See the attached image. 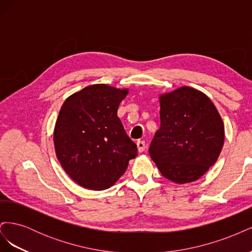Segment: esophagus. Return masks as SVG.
<instances>
[{
    "mask_svg": "<svg viewBox=\"0 0 252 252\" xmlns=\"http://www.w3.org/2000/svg\"><path fill=\"white\" fill-rule=\"evenodd\" d=\"M136 145H138V150L139 152H143L145 150V142L144 141H138V143H136Z\"/></svg>",
    "mask_w": 252,
    "mask_h": 252,
    "instance_id": "esophagus-1",
    "label": "esophagus"
}]
</instances>
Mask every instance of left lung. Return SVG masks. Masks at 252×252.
<instances>
[{
	"mask_svg": "<svg viewBox=\"0 0 252 252\" xmlns=\"http://www.w3.org/2000/svg\"><path fill=\"white\" fill-rule=\"evenodd\" d=\"M161 126L149 155L164 178L177 184L199 180L218 161L224 123L202 91L183 86L159 95Z\"/></svg>",
	"mask_w": 252,
	"mask_h": 252,
	"instance_id": "1",
	"label": "left lung"
}]
</instances>
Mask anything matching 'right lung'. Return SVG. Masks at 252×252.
Instances as JSON below:
<instances>
[{"label":"right lung","mask_w":252,"mask_h":252,"mask_svg":"<svg viewBox=\"0 0 252 252\" xmlns=\"http://www.w3.org/2000/svg\"><path fill=\"white\" fill-rule=\"evenodd\" d=\"M128 89L94 84L68 96L53 131L56 155L65 172L90 190L111 187L138 155L118 118Z\"/></svg>","instance_id":"add662e5"}]
</instances>
